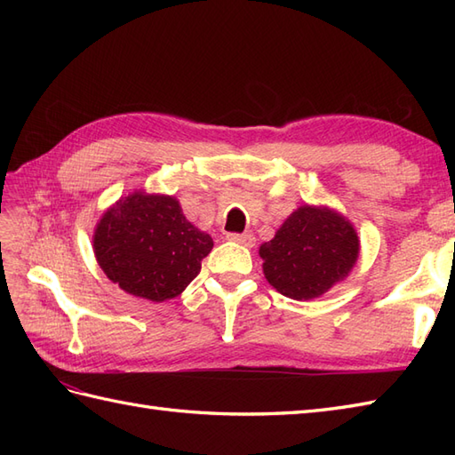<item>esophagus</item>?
Masks as SVG:
<instances>
[{"mask_svg":"<svg viewBox=\"0 0 455 455\" xmlns=\"http://www.w3.org/2000/svg\"><path fill=\"white\" fill-rule=\"evenodd\" d=\"M228 240H233V243H238V244H244L248 248H252L256 244V236L252 233H243V235H228Z\"/></svg>","mask_w":455,"mask_h":455,"instance_id":"1","label":"esophagus"}]
</instances>
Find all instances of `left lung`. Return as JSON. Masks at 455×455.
I'll list each match as a JSON object with an SVG mask.
<instances>
[{"mask_svg": "<svg viewBox=\"0 0 455 455\" xmlns=\"http://www.w3.org/2000/svg\"><path fill=\"white\" fill-rule=\"evenodd\" d=\"M360 256V238L340 212L303 205L259 246L264 275L279 293L308 301L344 282Z\"/></svg>", "mask_w": 455, "mask_h": 455, "instance_id": "left-lung-1", "label": "left lung"}]
</instances>
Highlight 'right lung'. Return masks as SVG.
Segmentation results:
<instances>
[{
	"instance_id": "obj_1",
	"label": "right lung",
	"mask_w": 455,
	"mask_h": 455,
	"mask_svg": "<svg viewBox=\"0 0 455 455\" xmlns=\"http://www.w3.org/2000/svg\"><path fill=\"white\" fill-rule=\"evenodd\" d=\"M212 238L193 227L172 196L132 191L103 212L93 252L113 283L154 303L178 297L201 272Z\"/></svg>"
}]
</instances>
